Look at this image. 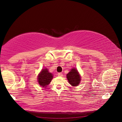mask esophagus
Wrapping results in <instances>:
<instances>
[{
  "instance_id": "34e87169",
  "label": "esophagus",
  "mask_w": 122,
  "mask_h": 122,
  "mask_svg": "<svg viewBox=\"0 0 122 122\" xmlns=\"http://www.w3.org/2000/svg\"><path fill=\"white\" fill-rule=\"evenodd\" d=\"M58 75L59 76H63V74L62 73H58Z\"/></svg>"
}]
</instances>
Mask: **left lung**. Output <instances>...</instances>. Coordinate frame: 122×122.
Returning <instances> with one entry per match:
<instances>
[{"label":"left lung","instance_id":"left-lung-1","mask_svg":"<svg viewBox=\"0 0 122 122\" xmlns=\"http://www.w3.org/2000/svg\"><path fill=\"white\" fill-rule=\"evenodd\" d=\"M67 78L70 84L73 86H78L80 82L81 77L77 70L75 68H72L68 74H67Z\"/></svg>","mask_w":122,"mask_h":122}]
</instances>
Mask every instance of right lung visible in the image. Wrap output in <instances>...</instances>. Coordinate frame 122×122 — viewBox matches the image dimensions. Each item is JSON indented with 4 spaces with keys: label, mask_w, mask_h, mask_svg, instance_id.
I'll return each mask as SVG.
<instances>
[{
    "label": "right lung",
    "mask_w": 122,
    "mask_h": 122,
    "mask_svg": "<svg viewBox=\"0 0 122 122\" xmlns=\"http://www.w3.org/2000/svg\"><path fill=\"white\" fill-rule=\"evenodd\" d=\"M53 78L52 73L49 72L47 68L42 70L38 76V81L41 86L46 87L47 85L50 83Z\"/></svg>",
    "instance_id": "add662e5"
}]
</instances>
